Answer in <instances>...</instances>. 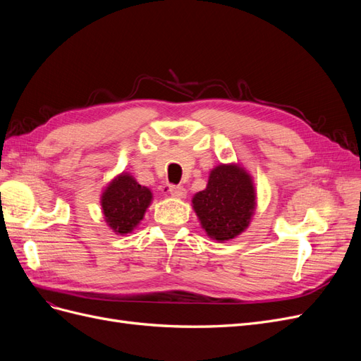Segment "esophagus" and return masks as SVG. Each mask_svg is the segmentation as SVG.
I'll return each mask as SVG.
<instances>
[{
  "mask_svg": "<svg viewBox=\"0 0 361 361\" xmlns=\"http://www.w3.org/2000/svg\"><path fill=\"white\" fill-rule=\"evenodd\" d=\"M169 191L173 197H176V199H185V195H187V190L180 187V185H171Z\"/></svg>",
  "mask_w": 361,
  "mask_h": 361,
  "instance_id": "34e87169",
  "label": "esophagus"
}]
</instances>
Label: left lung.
Here are the masks:
<instances>
[{"label": "left lung", "instance_id": "obj_1", "mask_svg": "<svg viewBox=\"0 0 361 361\" xmlns=\"http://www.w3.org/2000/svg\"><path fill=\"white\" fill-rule=\"evenodd\" d=\"M192 209L202 228L214 241L224 243L241 235L256 209V188L251 174L236 162L211 170L203 191L194 194Z\"/></svg>", "mask_w": 361, "mask_h": 361}]
</instances>
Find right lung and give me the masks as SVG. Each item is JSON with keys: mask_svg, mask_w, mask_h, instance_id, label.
Segmentation results:
<instances>
[{"mask_svg": "<svg viewBox=\"0 0 361 361\" xmlns=\"http://www.w3.org/2000/svg\"><path fill=\"white\" fill-rule=\"evenodd\" d=\"M154 194L140 185L130 173H120L106 185L101 195L106 226L117 235H126L143 220Z\"/></svg>", "mask_w": 361, "mask_h": 361, "instance_id": "add662e5", "label": "right lung"}]
</instances>
